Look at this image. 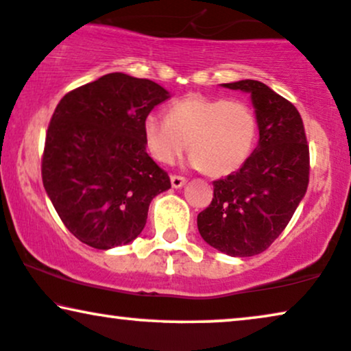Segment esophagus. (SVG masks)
Returning a JSON list of instances; mask_svg holds the SVG:
<instances>
[{
	"mask_svg": "<svg viewBox=\"0 0 351 351\" xmlns=\"http://www.w3.org/2000/svg\"><path fill=\"white\" fill-rule=\"evenodd\" d=\"M170 181H171V186L175 189H180L183 188V186L186 184V178L184 176H178V175H171L170 176Z\"/></svg>",
	"mask_w": 351,
	"mask_h": 351,
	"instance_id": "34e87169",
	"label": "esophagus"
}]
</instances>
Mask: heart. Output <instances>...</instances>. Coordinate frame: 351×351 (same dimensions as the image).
<instances>
[{
  "label": "heart",
  "mask_w": 351,
  "mask_h": 351,
  "mask_svg": "<svg viewBox=\"0 0 351 351\" xmlns=\"http://www.w3.org/2000/svg\"><path fill=\"white\" fill-rule=\"evenodd\" d=\"M258 123L254 110L241 101L191 95L168 107L167 119L147 115L144 143L154 160L171 165L188 149L194 168L210 176L239 170L255 147Z\"/></svg>",
  "instance_id": "1"
}]
</instances>
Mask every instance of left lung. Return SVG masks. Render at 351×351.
I'll list each match as a JSON object with an SVG mask.
<instances>
[{
    "instance_id": "obj_1",
    "label": "left lung",
    "mask_w": 351,
    "mask_h": 351,
    "mask_svg": "<svg viewBox=\"0 0 351 351\" xmlns=\"http://www.w3.org/2000/svg\"><path fill=\"white\" fill-rule=\"evenodd\" d=\"M249 93L258 144L239 170L213 181V199L197 215L202 239L230 256L258 255L273 244L305 197L310 152L302 117L256 80L223 83Z\"/></svg>"
}]
</instances>
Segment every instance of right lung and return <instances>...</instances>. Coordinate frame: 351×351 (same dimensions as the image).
Here are the masks:
<instances>
[{"instance_id":"add662e5","label":"right lung","mask_w":351,"mask_h":351,"mask_svg":"<svg viewBox=\"0 0 351 351\" xmlns=\"http://www.w3.org/2000/svg\"><path fill=\"white\" fill-rule=\"evenodd\" d=\"M170 97L146 78L114 72L65 95L46 133L41 176L65 228L99 250L130 244L151 200L171 188L149 157L143 121Z\"/></svg>"}]
</instances>
